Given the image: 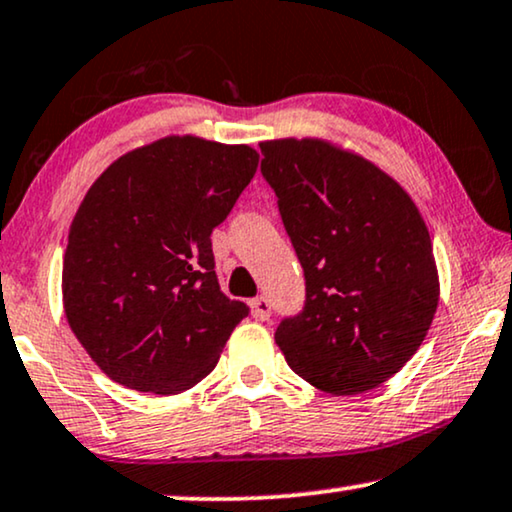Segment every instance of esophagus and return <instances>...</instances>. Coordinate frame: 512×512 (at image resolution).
Wrapping results in <instances>:
<instances>
[{
  "label": "esophagus",
  "instance_id": "1",
  "mask_svg": "<svg viewBox=\"0 0 512 512\" xmlns=\"http://www.w3.org/2000/svg\"><path fill=\"white\" fill-rule=\"evenodd\" d=\"M250 309H252V316L260 318V320H269L271 318V302L267 297H257L250 302Z\"/></svg>",
  "mask_w": 512,
  "mask_h": 512
}]
</instances>
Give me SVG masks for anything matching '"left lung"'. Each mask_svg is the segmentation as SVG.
Returning a JSON list of instances; mask_svg holds the SVG:
<instances>
[{
	"mask_svg": "<svg viewBox=\"0 0 512 512\" xmlns=\"http://www.w3.org/2000/svg\"><path fill=\"white\" fill-rule=\"evenodd\" d=\"M260 149L306 290L276 344L320 391H370L417 353L438 309L426 224L405 189L356 154L292 138Z\"/></svg>",
	"mask_w": 512,
	"mask_h": 512,
	"instance_id": "left-lung-1",
	"label": "left lung"
}]
</instances>
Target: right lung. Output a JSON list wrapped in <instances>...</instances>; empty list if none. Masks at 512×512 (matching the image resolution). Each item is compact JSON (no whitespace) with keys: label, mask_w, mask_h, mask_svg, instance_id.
Wrapping results in <instances>:
<instances>
[{"label":"right lung","mask_w":512,"mask_h":512,"mask_svg":"<svg viewBox=\"0 0 512 512\" xmlns=\"http://www.w3.org/2000/svg\"><path fill=\"white\" fill-rule=\"evenodd\" d=\"M255 149L163 138L121 156L81 201L65 316L109 379L182 393L213 372L248 304L220 290L210 234L257 170Z\"/></svg>","instance_id":"right-lung-1"}]
</instances>
